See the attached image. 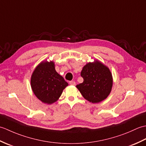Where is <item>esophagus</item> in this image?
Wrapping results in <instances>:
<instances>
[{
    "label": "esophagus",
    "mask_w": 146,
    "mask_h": 146,
    "mask_svg": "<svg viewBox=\"0 0 146 146\" xmlns=\"http://www.w3.org/2000/svg\"><path fill=\"white\" fill-rule=\"evenodd\" d=\"M70 85H76V83H75V82H74V81H70Z\"/></svg>",
    "instance_id": "esophagus-1"
}]
</instances>
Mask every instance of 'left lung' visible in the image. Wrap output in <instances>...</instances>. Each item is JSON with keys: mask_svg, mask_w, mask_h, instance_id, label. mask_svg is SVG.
<instances>
[{"mask_svg": "<svg viewBox=\"0 0 146 146\" xmlns=\"http://www.w3.org/2000/svg\"><path fill=\"white\" fill-rule=\"evenodd\" d=\"M83 82L76 85L83 97L92 103H98L110 94L112 76L109 69L100 62L89 63L83 68Z\"/></svg>", "mask_w": 146, "mask_h": 146, "instance_id": "8db88e82", "label": "left lung"}]
</instances>
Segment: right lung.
<instances>
[{"instance_id": "right-lung-1", "label": "right lung", "mask_w": 146, "mask_h": 146, "mask_svg": "<svg viewBox=\"0 0 146 146\" xmlns=\"http://www.w3.org/2000/svg\"><path fill=\"white\" fill-rule=\"evenodd\" d=\"M31 88L34 94L43 103L51 104L60 98L68 83L56 71L52 61L42 62L31 76Z\"/></svg>"}]
</instances>
